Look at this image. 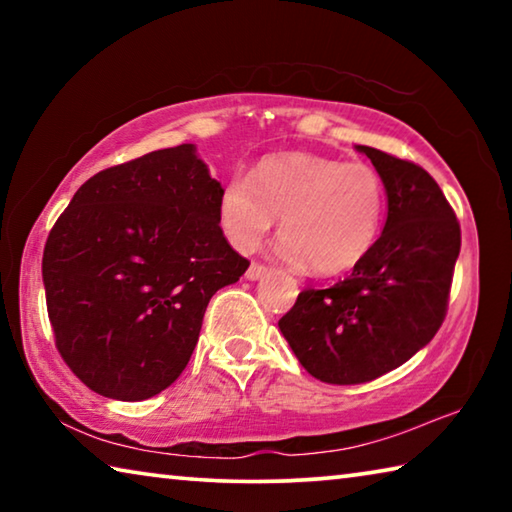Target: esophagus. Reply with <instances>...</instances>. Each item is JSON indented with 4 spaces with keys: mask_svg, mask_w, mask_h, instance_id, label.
<instances>
[{
    "mask_svg": "<svg viewBox=\"0 0 512 512\" xmlns=\"http://www.w3.org/2000/svg\"><path fill=\"white\" fill-rule=\"evenodd\" d=\"M268 271H271V268H268L266 264H262V262H253V264L248 266L246 277H248V280H259V277L266 275Z\"/></svg>",
    "mask_w": 512,
    "mask_h": 512,
    "instance_id": "esophagus-1",
    "label": "esophagus"
}]
</instances>
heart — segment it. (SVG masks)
<instances>
[{"label":"heart","instance_id":"heart-1","mask_svg":"<svg viewBox=\"0 0 512 512\" xmlns=\"http://www.w3.org/2000/svg\"><path fill=\"white\" fill-rule=\"evenodd\" d=\"M386 192L363 162L316 153H280L259 160L250 178L235 176L219 198V221L230 244L255 250L282 216L277 253L334 275L359 264L384 221Z\"/></svg>","mask_w":512,"mask_h":512}]
</instances>
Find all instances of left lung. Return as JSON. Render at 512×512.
<instances>
[{
    "label": "left lung",
    "instance_id": "1",
    "mask_svg": "<svg viewBox=\"0 0 512 512\" xmlns=\"http://www.w3.org/2000/svg\"><path fill=\"white\" fill-rule=\"evenodd\" d=\"M388 196V219L368 255L329 289L298 293L280 332L311 377L366 384L402 366L443 325L461 225L427 171L372 146Z\"/></svg>",
    "mask_w": 512,
    "mask_h": 512
}]
</instances>
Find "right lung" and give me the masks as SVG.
<instances>
[{
    "label": "right lung",
    "instance_id": "add662e5",
    "mask_svg": "<svg viewBox=\"0 0 512 512\" xmlns=\"http://www.w3.org/2000/svg\"><path fill=\"white\" fill-rule=\"evenodd\" d=\"M221 192L180 144L94 173L58 216L42 253L47 314L90 391L140 402L185 370L207 302L250 266L219 225Z\"/></svg>",
    "mask_w": 512,
    "mask_h": 512
}]
</instances>
